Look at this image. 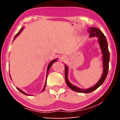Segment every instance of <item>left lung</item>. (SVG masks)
Masks as SVG:
<instances>
[{"mask_svg":"<svg viewBox=\"0 0 120 120\" xmlns=\"http://www.w3.org/2000/svg\"><path fill=\"white\" fill-rule=\"evenodd\" d=\"M89 33H90L89 37L94 38L97 37L98 38V42L100 47L101 54H102V60H103V73L99 79V81L95 84L94 86H92L87 89H82L79 88L75 85L71 84L68 80V68L67 65H65V80L67 85L69 88L72 90L76 92L82 93H89L93 92L96 90L97 88L102 85V84L106 78L109 71V52L108 48V44L106 40V37L104 34L102 33L100 30L95 27H89L88 30Z\"/></svg>","mask_w":120,"mask_h":120,"instance_id":"1","label":"left lung"}]
</instances>
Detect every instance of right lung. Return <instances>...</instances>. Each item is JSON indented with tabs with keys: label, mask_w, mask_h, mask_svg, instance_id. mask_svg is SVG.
Instances as JSON below:
<instances>
[{
	"label": "right lung",
	"mask_w": 120,
	"mask_h": 120,
	"mask_svg": "<svg viewBox=\"0 0 120 120\" xmlns=\"http://www.w3.org/2000/svg\"><path fill=\"white\" fill-rule=\"evenodd\" d=\"M23 28H22L21 29V30H20V31L18 32V33L16 34V35H15V37H14V40H15V38L17 37V36L19 35V34L21 33V32L22 31V30H23ZM57 59H54V60H52L51 61L50 63H49V65H48V68H47V71H46V79H47V77H48V72H49V70H50V68H51V67L52 66V65L53 64L54 62H56V61H57ZM10 77H11V75H10ZM46 82H45V85H44V87H43V90H42V91H41V92H43V91H44V89H45V87H46ZM17 88L18 90H19V92H21L22 94H24V95H28V96H31V95H29V94H26V93H25L24 92H23V90H21V89H20L19 88H18V87H17Z\"/></svg>",
	"instance_id": "right-lung-1"
}]
</instances>
